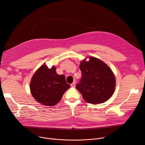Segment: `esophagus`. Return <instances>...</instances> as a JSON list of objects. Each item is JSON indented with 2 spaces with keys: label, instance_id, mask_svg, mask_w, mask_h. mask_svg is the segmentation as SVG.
<instances>
[{
  "label": "esophagus",
  "instance_id": "obj_1",
  "mask_svg": "<svg viewBox=\"0 0 145 145\" xmlns=\"http://www.w3.org/2000/svg\"><path fill=\"white\" fill-rule=\"evenodd\" d=\"M71 86L72 87H75V86H76V82H73L72 84H71Z\"/></svg>",
  "mask_w": 145,
  "mask_h": 145
}]
</instances>
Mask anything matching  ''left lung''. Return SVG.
<instances>
[{
  "mask_svg": "<svg viewBox=\"0 0 145 145\" xmlns=\"http://www.w3.org/2000/svg\"><path fill=\"white\" fill-rule=\"evenodd\" d=\"M80 69L82 77L76 88L86 101L100 104L112 96L116 79L112 71L105 63L95 57H88L80 62Z\"/></svg>",
  "mask_w": 145,
  "mask_h": 145,
  "instance_id": "obj_1",
  "label": "left lung"
}]
</instances>
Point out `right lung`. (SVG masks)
<instances>
[{
    "instance_id": "right-lung-1",
    "label": "right lung",
    "mask_w": 145,
    "mask_h": 145,
    "mask_svg": "<svg viewBox=\"0 0 145 145\" xmlns=\"http://www.w3.org/2000/svg\"><path fill=\"white\" fill-rule=\"evenodd\" d=\"M70 87L65 76L57 73L54 65L49 68L45 64L36 71L30 83V92L34 99L47 106L56 105Z\"/></svg>"
}]
</instances>
